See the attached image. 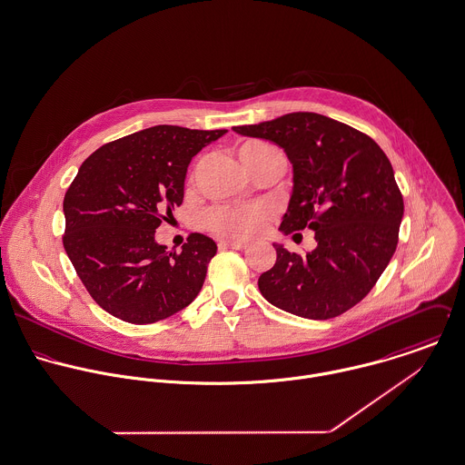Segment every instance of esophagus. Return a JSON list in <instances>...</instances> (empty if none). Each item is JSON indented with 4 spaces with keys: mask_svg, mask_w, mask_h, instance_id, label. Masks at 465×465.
<instances>
[{
    "mask_svg": "<svg viewBox=\"0 0 465 465\" xmlns=\"http://www.w3.org/2000/svg\"><path fill=\"white\" fill-rule=\"evenodd\" d=\"M219 248H230V250H246L248 242L242 241H219Z\"/></svg>",
    "mask_w": 465,
    "mask_h": 465,
    "instance_id": "obj_1",
    "label": "esophagus"
}]
</instances>
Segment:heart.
Segmentation results:
<instances>
[{
  "instance_id": "b5f03b06",
  "label": "heart",
  "mask_w": 465,
  "mask_h": 465,
  "mask_svg": "<svg viewBox=\"0 0 465 465\" xmlns=\"http://www.w3.org/2000/svg\"><path fill=\"white\" fill-rule=\"evenodd\" d=\"M268 147L262 142H244L239 145V158L244 163L257 151ZM270 219V210L262 204H244V206H215L204 215V226L223 237L232 239H250L262 232L266 221Z\"/></svg>"
}]
</instances>
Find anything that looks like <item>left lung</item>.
<instances>
[{"instance_id":"left-lung-1","label":"left lung","mask_w":465,"mask_h":465,"mask_svg":"<svg viewBox=\"0 0 465 465\" xmlns=\"http://www.w3.org/2000/svg\"><path fill=\"white\" fill-rule=\"evenodd\" d=\"M235 133L277 143L292 163L283 233L309 226L318 246L291 253L261 275L262 296L291 314L329 320L360 303L386 270L399 241L402 193L369 134L318 113H289Z\"/></svg>"}]
</instances>
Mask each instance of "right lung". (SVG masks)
<instances>
[{"instance_id":"obj_1","label":"right lung","mask_w":465,"mask_h":465,"mask_svg":"<svg viewBox=\"0 0 465 465\" xmlns=\"http://www.w3.org/2000/svg\"><path fill=\"white\" fill-rule=\"evenodd\" d=\"M226 129L154 125L98 147L64 195V250L94 302L129 323L165 320L201 291L215 242L190 233L182 252L154 241L183 203L186 167Z\"/></svg>"}]
</instances>
